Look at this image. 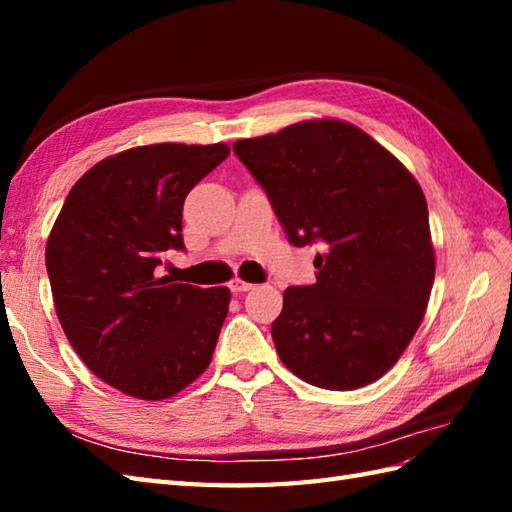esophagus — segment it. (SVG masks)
<instances>
[{
  "mask_svg": "<svg viewBox=\"0 0 512 512\" xmlns=\"http://www.w3.org/2000/svg\"><path fill=\"white\" fill-rule=\"evenodd\" d=\"M228 288H231L235 295H239V292H246V290H253L255 286L253 284H248V281H244V279H239V277H235L231 284H228Z\"/></svg>",
  "mask_w": 512,
  "mask_h": 512,
  "instance_id": "obj_1",
  "label": "esophagus"
}]
</instances>
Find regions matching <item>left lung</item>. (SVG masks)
<instances>
[{
    "label": "left lung",
    "instance_id": "obj_1",
    "mask_svg": "<svg viewBox=\"0 0 512 512\" xmlns=\"http://www.w3.org/2000/svg\"><path fill=\"white\" fill-rule=\"evenodd\" d=\"M233 151L290 244L323 246L317 284L286 288L273 321L281 363L332 391L374 383L420 328L436 277L420 184L363 129L334 118L237 140Z\"/></svg>",
    "mask_w": 512,
    "mask_h": 512
}]
</instances>
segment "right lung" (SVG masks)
I'll list each match as a JSON object with an SVG mask.
<instances>
[{
  "label": "right lung",
  "instance_id": "add662e5",
  "mask_svg": "<svg viewBox=\"0 0 512 512\" xmlns=\"http://www.w3.org/2000/svg\"><path fill=\"white\" fill-rule=\"evenodd\" d=\"M231 154L224 143L121 151L70 189L46 244L54 308L74 352L107 385L165 400L209 367L231 290L158 277L184 250L187 193Z\"/></svg>",
  "mask_w": 512,
  "mask_h": 512
}]
</instances>
